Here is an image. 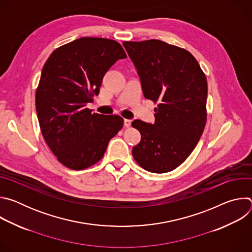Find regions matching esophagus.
<instances>
[{
  "label": "esophagus",
  "mask_w": 252,
  "mask_h": 252,
  "mask_svg": "<svg viewBox=\"0 0 252 252\" xmlns=\"http://www.w3.org/2000/svg\"><path fill=\"white\" fill-rule=\"evenodd\" d=\"M131 126V121L130 120H125V126L129 127Z\"/></svg>",
  "instance_id": "obj_1"
}]
</instances>
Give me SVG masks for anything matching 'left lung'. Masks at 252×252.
Listing matches in <instances>:
<instances>
[{"mask_svg":"<svg viewBox=\"0 0 252 252\" xmlns=\"http://www.w3.org/2000/svg\"><path fill=\"white\" fill-rule=\"evenodd\" d=\"M137 71L143 95L155 102V123L139 120L141 134L132 148L135 161L148 171L164 173L192 153L206 123L207 82L194 57L159 40L124 42Z\"/></svg>","mask_w":252,"mask_h":252,"instance_id":"8db88e82","label":"left lung"}]
</instances>
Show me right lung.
<instances>
[{
	"mask_svg": "<svg viewBox=\"0 0 252 252\" xmlns=\"http://www.w3.org/2000/svg\"><path fill=\"white\" fill-rule=\"evenodd\" d=\"M126 58L118 42L88 37L58 48L46 62L35 110L47 145L64 166L80 170L94 164L122 129V117L94 114L87 105L106 71Z\"/></svg>",
	"mask_w": 252,
	"mask_h": 252,
	"instance_id": "1",
	"label": "right lung"
}]
</instances>
